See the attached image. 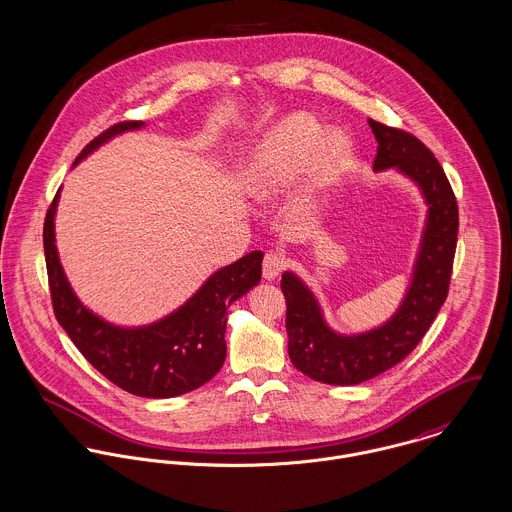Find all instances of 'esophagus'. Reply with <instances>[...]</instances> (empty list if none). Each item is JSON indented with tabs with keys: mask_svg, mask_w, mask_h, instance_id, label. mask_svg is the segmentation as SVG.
<instances>
[{
	"mask_svg": "<svg viewBox=\"0 0 512 512\" xmlns=\"http://www.w3.org/2000/svg\"><path fill=\"white\" fill-rule=\"evenodd\" d=\"M281 268H283V258H281L279 254H276V252H268V254L264 256V264H262L264 279L272 281V279L278 278Z\"/></svg>",
	"mask_w": 512,
	"mask_h": 512,
	"instance_id": "esophagus-1",
	"label": "esophagus"
}]
</instances>
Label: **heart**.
<instances>
[{"label":"heart","mask_w":512,"mask_h":512,"mask_svg":"<svg viewBox=\"0 0 512 512\" xmlns=\"http://www.w3.org/2000/svg\"><path fill=\"white\" fill-rule=\"evenodd\" d=\"M354 156V140L346 133H326L315 115L295 111L252 146L240 180L254 203L268 205L307 169L303 195L305 201H313L344 178Z\"/></svg>","instance_id":"1"}]
</instances>
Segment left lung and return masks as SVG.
<instances>
[{"label":"left lung","instance_id":"1","mask_svg":"<svg viewBox=\"0 0 512 512\" xmlns=\"http://www.w3.org/2000/svg\"><path fill=\"white\" fill-rule=\"evenodd\" d=\"M377 140L373 172L397 170L419 187L426 219L411 283L399 309L366 332L342 334L326 323L311 287L283 272L287 301V352L293 366L328 385H358L405 360L432 325L448 297L458 242V203L434 154L417 137L370 119Z\"/></svg>","mask_w":512,"mask_h":512}]
</instances>
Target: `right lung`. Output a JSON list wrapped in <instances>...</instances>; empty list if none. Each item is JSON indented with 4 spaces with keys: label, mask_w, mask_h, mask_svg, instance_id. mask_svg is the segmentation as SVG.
Returning <instances> with one entry per match:
<instances>
[{
    "label": "right lung",
    "mask_w": 512,
    "mask_h": 512,
    "mask_svg": "<svg viewBox=\"0 0 512 512\" xmlns=\"http://www.w3.org/2000/svg\"><path fill=\"white\" fill-rule=\"evenodd\" d=\"M142 127H146L144 121L113 125L80 152L74 166L107 140ZM58 199L60 189L48 209L43 231L48 285L56 321L84 358L117 387L148 399L178 397L207 383L225 364L229 307L260 283L264 254L250 252L213 272L184 305L160 321L113 325L78 299L64 274L54 234Z\"/></svg>",
    "instance_id": "1"
}]
</instances>
